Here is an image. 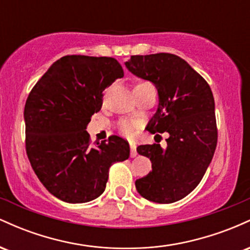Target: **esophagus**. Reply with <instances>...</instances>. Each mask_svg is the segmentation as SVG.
Returning <instances> with one entry per match:
<instances>
[{"mask_svg":"<svg viewBox=\"0 0 250 250\" xmlns=\"http://www.w3.org/2000/svg\"><path fill=\"white\" fill-rule=\"evenodd\" d=\"M129 146H130V156L131 157H135L137 155V151H136V145H135L134 142H130L129 143Z\"/></svg>","mask_w":250,"mask_h":250,"instance_id":"1","label":"esophagus"}]
</instances>
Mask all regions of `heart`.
<instances>
[{
	"label": "heart",
	"instance_id": "1",
	"mask_svg": "<svg viewBox=\"0 0 250 250\" xmlns=\"http://www.w3.org/2000/svg\"><path fill=\"white\" fill-rule=\"evenodd\" d=\"M147 84H149V83L140 82L137 83L134 88H140ZM136 128H137V122L133 121V120L125 119V120H121V121L117 123V129H119L120 134L123 135L125 137H133L135 131H136Z\"/></svg>",
	"mask_w": 250,
	"mask_h": 250
}]
</instances>
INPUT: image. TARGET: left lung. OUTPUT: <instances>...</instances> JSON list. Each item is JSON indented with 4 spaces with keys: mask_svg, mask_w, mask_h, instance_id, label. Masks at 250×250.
I'll return each mask as SVG.
<instances>
[{
    "mask_svg": "<svg viewBox=\"0 0 250 250\" xmlns=\"http://www.w3.org/2000/svg\"><path fill=\"white\" fill-rule=\"evenodd\" d=\"M125 64L131 74L153 82L157 89L159 104L147 129L153 134H169L166 148L159 143L137 147V153L150 159L153 170L136 180L135 187L151 202H176L197 187L216 149L211 89L174 54L134 55Z\"/></svg>",
    "mask_w": 250,
    "mask_h": 250,
    "instance_id": "1",
    "label": "left lung"
}]
</instances>
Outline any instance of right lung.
I'll list each match as a JSON object with an SVG mask.
<instances>
[{
  "label": "right lung",
  "mask_w": 250,
  "mask_h": 250,
  "mask_svg": "<svg viewBox=\"0 0 250 250\" xmlns=\"http://www.w3.org/2000/svg\"><path fill=\"white\" fill-rule=\"evenodd\" d=\"M121 77L113 57L68 55L31 89L24 107L25 149L36 176L57 199L95 200L104 191L110 166L129 157L122 137L91 145L85 130L101 110L103 90Z\"/></svg>",
  "instance_id": "obj_1"
}]
</instances>
